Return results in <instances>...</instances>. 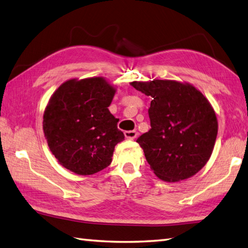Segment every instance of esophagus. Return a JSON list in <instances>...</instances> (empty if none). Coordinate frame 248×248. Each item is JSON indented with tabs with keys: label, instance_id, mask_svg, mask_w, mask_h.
<instances>
[{
	"label": "esophagus",
	"instance_id": "1",
	"mask_svg": "<svg viewBox=\"0 0 248 248\" xmlns=\"http://www.w3.org/2000/svg\"><path fill=\"white\" fill-rule=\"evenodd\" d=\"M124 135H125V137L127 139H129V140H134L136 137H137V135H138V133H137L136 130H127V131H125L124 133Z\"/></svg>",
	"mask_w": 248,
	"mask_h": 248
}]
</instances>
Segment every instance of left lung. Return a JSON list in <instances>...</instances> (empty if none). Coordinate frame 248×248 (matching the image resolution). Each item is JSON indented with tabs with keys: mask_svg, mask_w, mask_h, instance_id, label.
Returning <instances> with one entry per match:
<instances>
[{
	"mask_svg": "<svg viewBox=\"0 0 248 248\" xmlns=\"http://www.w3.org/2000/svg\"><path fill=\"white\" fill-rule=\"evenodd\" d=\"M131 86L153 97L151 129L137 142L154 173L172 183L196 174L210 158L217 135L210 103L193 86L175 80L134 81Z\"/></svg>",
	"mask_w": 248,
	"mask_h": 248,
	"instance_id": "1",
	"label": "left lung"
}]
</instances>
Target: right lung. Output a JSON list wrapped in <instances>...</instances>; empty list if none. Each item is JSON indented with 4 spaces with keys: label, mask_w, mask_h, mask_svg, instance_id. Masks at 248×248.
I'll return each instance as SVG.
<instances>
[{
    "label": "right lung",
    "mask_w": 248,
    "mask_h": 248,
    "mask_svg": "<svg viewBox=\"0 0 248 248\" xmlns=\"http://www.w3.org/2000/svg\"><path fill=\"white\" fill-rule=\"evenodd\" d=\"M115 89L102 78L63 82L43 115L49 150L65 169L91 175L107 168L114 146L124 140L108 107Z\"/></svg>",
    "instance_id": "right-lung-1"
}]
</instances>
